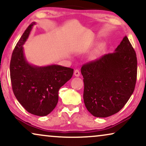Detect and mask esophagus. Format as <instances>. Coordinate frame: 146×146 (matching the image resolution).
<instances>
[{
  "label": "esophagus",
  "instance_id": "1",
  "mask_svg": "<svg viewBox=\"0 0 146 146\" xmlns=\"http://www.w3.org/2000/svg\"><path fill=\"white\" fill-rule=\"evenodd\" d=\"M74 74L75 76L78 77V76H80V71L78 70H76L74 71Z\"/></svg>",
  "mask_w": 146,
  "mask_h": 146
}]
</instances>
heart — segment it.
<instances>
[{
  "mask_svg": "<svg viewBox=\"0 0 146 146\" xmlns=\"http://www.w3.org/2000/svg\"><path fill=\"white\" fill-rule=\"evenodd\" d=\"M100 51H101V49L98 48L94 50L90 54V58L92 60H95L98 57V56L100 54Z\"/></svg>",
  "mask_w": 146,
  "mask_h": 146,
  "instance_id": "obj_1",
  "label": "heart"
}]
</instances>
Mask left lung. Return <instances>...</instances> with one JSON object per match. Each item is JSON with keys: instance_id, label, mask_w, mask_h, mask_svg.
I'll return each mask as SVG.
<instances>
[{"instance_id": "obj_1", "label": "left lung", "mask_w": 146, "mask_h": 146, "mask_svg": "<svg viewBox=\"0 0 146 146\" xmlns=\"http://www.w3.org/2000/svg\"><path fill=\"white\" fill-rule=\"evenodd\" d=\"M84 102L94 116L106 117L124 106L134 90L137 58L125 36L113 53L83 65Z\"/></svg>"}]
</instances>
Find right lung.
I'll return each instance as SVG.
<instances>
[{"label": "right lung", "instance_id": "add662e5", "mask_svg": "<svg viewBox=\"0 0 146 146\" xmlns=\"http://www.w3.org/2000/svg\"><path fill=\"white\" fill-rule=\"evenodd\" d=\"M35 22L26 29L12 54L10 72L16 98L32 114H49L58 101V90L72 76L74 70L58 64L38 66L27 61L23 45Z\"/></svg>", "mask_w": 146, "mask_h": 146}]
</instances>
